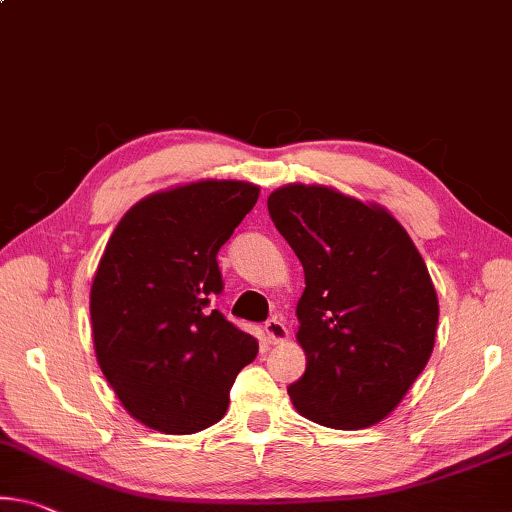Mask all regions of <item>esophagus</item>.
Wrapping results in <instances>:
<instances>
[{"label":"esophagus","mask_w":512,"mask_h":512,"mask_svg":"<svg viewBox=\"0 0 512 512\" xmlns=\"http://www.w3.org/2000/svg\"><path fill=\"white\" fill-rule=\"evenodd\" d=\"M264 335L271 344H280L289 337V330H287L285 321H282V319H269L264 323Z\"/></svg>","instance_id":"esophagus-1"}]
</instances>
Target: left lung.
I'll return each instance as SVG.
<instances>
[{
    "mask_svg": "<svg viewBox=\"0 0 512 512\" xmlns=\"http://www.w3.org/2000/svg\"><path fill=\"white\" fill-rule=\"evenodd\" d=\"M269 214L305 271L296 339L307 367L291 401L339 431L378 424L433 353L440 307L424 259L383 207L328 186H282Z\"/></svg>",
    "mask_w": 512,
    "mask_h": 512,
    "instance_id": "8db88e82",
    "label": "left lung"
}]
</instances>
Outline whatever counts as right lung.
I'll list each match as a JSON object with an SVG mask.
<instances>
[{
  "mask_svg": "<svg viewBox=\"0 0 512 512\" xmlns=\"http://www.w3.org/2000/svg\"><path fill=\"white\" fill-rule=\"evenodd\" d=\"M259 186L202 180L152 193L120 218L91 287L97 364L125 410L152 431L189 435L223 419L257 339L212 298L216 255Z\"/></svg>",
  "mask_w": 512,
  "mask_h": 512,
  "instance_id": "obj_1",
  "label": "right lung"
}]
</instances>
